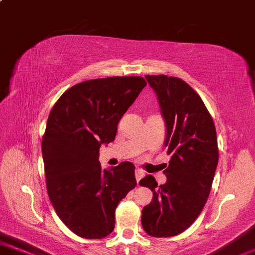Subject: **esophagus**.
Masks as SVG:
<instances>
[{
	"mask_svg": "<svg viewBox=\"0 0 255 255\" xmlns=\"http://www.w3.org/2000/svg\"><path fill=\"white\" fill-rule=\"evenodd\" d=\"M144 177V171L141 170V169L136 168L135 169V178H136V182L139 184V181L142 179V178Z\"/></svg>",
	"mask_w": 255,
	"mask_h": 255,
	"instance_id": "obj_1",
	"label": "esophagus"
}]
</instances>
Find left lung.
I'll return each mask as SVG.
<instances>
[{
  "label": "left lung",
  "instance_id": "left-lung-1",
  "mask_svg": "<svg viewBox=\"0 0 255 255\" xmlns=\"http://www.w3.org/2000/svg\"><path fill=\"white\" fill-rule=\"evenodd\" d=\"M145 78L166 120L164 145L171 159L163 171L166 184L158 186L151 175L139 182L153 194L141 223L150 236L170 238L188 229L207 202L218 162L216 128L202 98L184 80L167 75Z\"/></svg>",
  "mask_w": 255,
  "mask_h": 255
}]
</instances>
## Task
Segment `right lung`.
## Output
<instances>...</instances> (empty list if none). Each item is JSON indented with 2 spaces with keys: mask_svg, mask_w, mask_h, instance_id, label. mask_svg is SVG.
<instances>
[{
  "mask_svg": "<svg viewBox=\"0 0 255 255\" xmlns=\"http://www.w3.org/2000/svg\"><path fill=\"white\" fill-rule=\"evenodd\" d=\"M145 85L139 76L89 79L67 89L49 114L42 136L48 196L62 223L80 238L111 234L116 207L136 186L134 164L105 170L98 157Z\"/></svg>",
  "mask_w": 255,
  "mask_h": 255,
  "instance_id": "1",
  "label": "right lung"
}]
</instances>
